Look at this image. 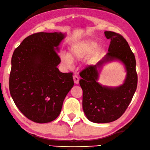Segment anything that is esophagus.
<instances>
[{"label": "esophagus", "instance_id": "esophagus-1", "mask_svg": "<svg viewBox=\"0 0 150 150\" xmlns=\"http://www.w3.org/2000/svg\"><path fill=\"white\" fill-rule=\"evenodd\" d=\"M73 80L75 84H77L79 83V77L77 76V75H73Z\"/></svg>", "mask_w": 150, "mask_h": 150}]
</instances>
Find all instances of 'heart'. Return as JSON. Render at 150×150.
Instances as JSON below:
<instances>
[{
  "instance_id": "obj_1",
  "label": "heart",
  "mask_w": 150,
  "mask_h": 150,
  "mask_svg": "<svg viewBox=\"0 0 150 150\" xmlns=\"http://www.w3.org/2000/svg\"><path fill=\"white\" fill-rule=\"evenodd\" d=\"M95 46L96 43L91 40H85L75 43L70 47L69 54L66 52L60 54L59 58L61 63L66 67H71L73 64V61L81 59L90 52L91 53L87 58V62L88 64L95 63L99 57L98 49H94L93 51H92Z\"/></svg>"
}]
</instances>
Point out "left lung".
Wrapping results in <instances>:
<instances>
[{"label":"left lung","instance_id":"obj_1","mask_svg":"<svg viewBox=\"0 0 150 150\" xmlns=\"http://www.w3.org/2000/svg\"><path fill=\"white\" fill-rule=\"evenodd\" d=\"M105 35L111 40L108 53L96 65L87 66L79 73L83 110L87 118L96 123L111 122L122 116L132 101L138 84L135 56L127 41L114 32L105 31ZM113 59L120 60L126 66L128 74L125 83L116 88L102 86L97 82L98 68Z\"/></svg>","mask_w":150,"mask_h":150}]
</instances>
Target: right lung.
Here are the masks:
<instances>
[{
  "mask_svg": "<svg viewBox=\"0 0 150 150\" xmlns=\"http://www.w3.org/2000/svg\"><path fill=\"white\" fill-rule=\"evenodd\" d=\"M64 35L37 33L26 37L12 57L9 87L21 112L33 122L46 123L59 115L74 85L73 73H61L58 50Z\"/></svg>",
  "mask_w": 150,
  "mask_h": 150,
  "instance_id": "obj_1",
  "label": "right lung"
}]
</instances>
